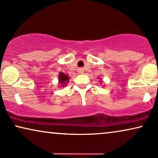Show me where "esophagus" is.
<instances>
[{
    "instance_id": "esophagus-1",
    "label": "esophagus",
    "mask_w": 158,
    "mask_h": 158,
    "mask_svg": "<svg viewBox=\"0 0 158 158\" xmlns=\"http://www.w3.org/2000/svg\"><path fill=\"white\" fill-rule=\"evenodd\" d=\"M78 71H79L81 73H83V71H84V69L83 68V67H79V68H78Z\"/></svg>"
}]
</instances>
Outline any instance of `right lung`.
<instances>
[{"label": "right lung", "instance_id": "right-lung-1", "mask_svg": "<svg viewBox=\"0 0 158 158\" xmlns=\"http://www.w3.org/2000/svg\"><path fill=\"white\" fill-rule=\"evenodd\" d=\"M68 80L69 77L67 76V75L64 74L63 73H60V74H59V82H60L62 85H64L66 82L68 81Z\"/></svg>", "mask_w": 158, "mask_h": 158}]
</instances>
